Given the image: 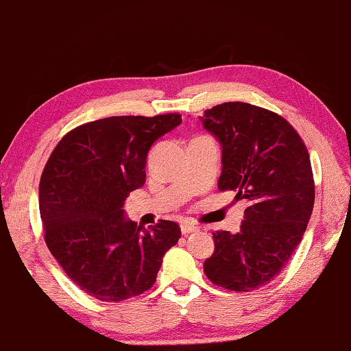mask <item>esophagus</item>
Returning <instances> with one entry per match:
<instances>
[{"mask_svg": "<svg viewBox=\"0 0 351 351\" xmlns=\"http://www.w3.org/2000/svg\"><path fill=\"white\" fill-rule=\"evenodd\" d=\"M180 231H182L184 236H189L192 234V232H197L198 226H193V224H189V223H182L180 224Z\"/></svg>", "mask_w": 351, "mask_h": 351, "instance_id": "34e87169", "label": "esophagus"}]
</instances>
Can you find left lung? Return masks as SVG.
Masks as SVG:
<instances>
[{
    "mask_svg": "<svg viewBox=\"0 0 351 351\" xmlns=\"http://www.w3.org/2000/svg\"><path fill=\"white\" fill-rule=\"evenodd\" d=\"M200 122L221 146L219 190L245 198L241 229L213 232L203 270L218 287L254 291L287 265L314 206L309 153L283 117L247 102H224Z\"/></svg>",
    "mask_w": 351,
    "mask_h": 351,
    "instance_id": "1",
    "label": "left lung"
}]
</instances>
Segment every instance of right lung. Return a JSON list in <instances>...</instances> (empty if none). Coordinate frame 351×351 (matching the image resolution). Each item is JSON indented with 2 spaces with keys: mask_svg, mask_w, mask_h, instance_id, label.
<instances>
[{
  "mask_svg": "<svg viewBox=\"0 0 351 351\" xmlns=\"http://www.w3.org/2000/svg\"><path fill=\"white\" fill-rule=\"evenodd\" d=\"M179 114L107 117L62 138L42 172L38 210L51 255L73 283L99 301H123L153 287L180 228L146 229L125 216V200L146 182V159Z\"/></svg>",
  "mask_w": 351,
  "mask_h": 351,
  "instance_id": "obj_1",
  "label": "right lung"
}]
</instances>
